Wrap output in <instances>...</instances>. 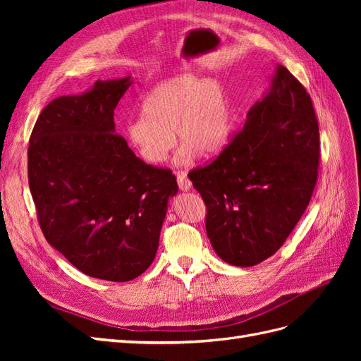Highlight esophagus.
<instances>
[{"mask_svg": "<svg viewBox=\"0 0 361 361\" xmlns=\"http://www.w3.org/2000/svg\"><path fill=\"white\" fill-rule=\"evenodd\" d=\"M176 179H178L179 188H180L182 191H188V190L192 187V183H191L190 178L187 176V173H185V171H178V173H176Z\"/></svg>", "mask_w": 361, "mask_h": 361, "instance_id": "34e87169", "label": "esophagus"}]
</instances>
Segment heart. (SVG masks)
<instances>
[{
  "label": "heart",
  "mask_w": 361,
  "mask_h": 361,
  "mask_svg": "<svg viewBox=\"0 0 361 361\" xmlns=\"http://www.w3.org/2000/svg\"><path fill=\"white\" fill-rule=\"evenodd\" d=\"M231 128V106L221 85L194 75H178L147 93L141 117L126 126V138L146 162L161 164L174 146V135L182 143L179 161L188 162L195 152L200 157L218 154Z\"/></svg>",
  "instance_id": "1"
}]
</instances>
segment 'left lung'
I'll return each mask as SVG.
<instances>
[{
	"mask_svg": "<svg viewBox=\"0 0 361 361\" xmlns=\"http://www.w3.org/2000/svg\"><path fill=\"white\" fill-rule=\"evenodd\" d=\"M264 99L212 162L190 171L216 255L253 267L285 244L318 180L319 126L310 94L281 64Z\"/></svg>",
	"mask_w": 361,
	"mask_h": 361,
	"instance_id": "8db88e82",
	"label": "left lung"
}]
</instances>
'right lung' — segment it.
Returning <instances> with one entry per match:
<instances>
[{"label": "right lung", "instance_id": "obj_1", "mask_svg": "<svg viewBox=\"0 0 361 361\" xmlns=\"http://www.w3.org/2000/svg\"><path fill=\"white\" fill-rule=\"evenodd\" d=\"M129 78L96 81L43 108L28 146V183L47 241L84 274L129 281L155 259L170 169L150 166L116 133L114 108Z\"/></svg>", "mask_w": 361, "mask_h": 361}]
</instances>
